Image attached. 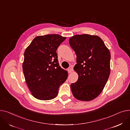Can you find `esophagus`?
Wrapping results in <instances>:
<instances>
[{"mask_svg":"<svg viewBox=\"0 0 130 130\" xmlns=\"http://www.w3.org/2000/svg\"><path fill=\"white\" fill-rule=\"evenodd\" d=\"M68 72H69V73H71V72L73 71V69H72V67H70L69 68H68Z\"/></svg>","mask_w":130,"mask_h":130,"instance_id":"obj_1","label":"esophagus"}]
</instances>
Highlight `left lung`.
Returning <instances> with one entry per match:
<instances>
[{
  "label": "left lung",
  "instance_id": "obj_1",
  "mask_svg": "<svg viewBox=\"0 0 130 130\" xmlns=\"http://www.w3.org/2000/svg\"><path fill=\"white\" fill-rule=\"evenodd\" d=\"M69 44L77 55L74 70L78 74L77 81L70 86L72 94L79 100H92L101 93L109 77L110 52L96 35H74Z\"/></svg>",
  "mask_w": 130,
  "mask_h": 130
}]
</instances>
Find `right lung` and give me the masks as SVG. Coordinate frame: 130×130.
<instances>
[{"label": "right lung", "instance_id": "obj_1", "mask_svg": "<svg viewBox=\"0 0 130 130\" xmlns=\"http://www.w3.org/2000/svg\"><path fill=\"white\" fill-rule=\"evenodd\" d=\"M66 39L57 34L35 37L24 53L22 69L32 95L40 100L54 99L68 78V72L59 66L56 50Z\"/></svg>", "mask_w": 130, "mask_h": 130}]
</instances>
